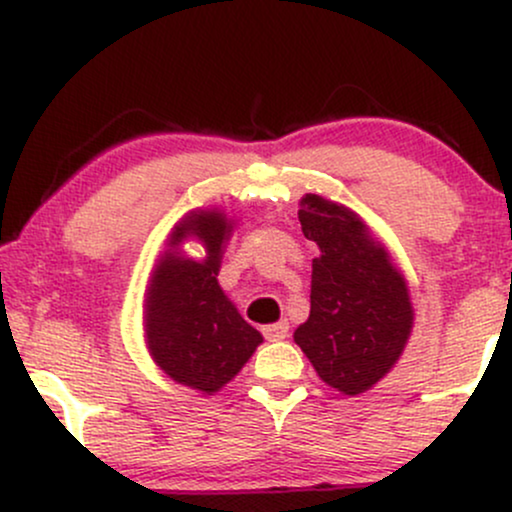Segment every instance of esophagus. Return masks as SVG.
I'll return each mask as SVG.
<instances>
[{
  "label": "esophagus",
  "mask_w": 512,
  "mask_h": 512,
  "mask_svg": "<svg viewBox=\"0 0 512 512\" xmlns=\"http://www.w3.org/2000/svg\"><path fill=\"white\" fill-rule=\"evenodd\" d=\"M262 334L269 342H281V339L289 337V325H286V322H274V325L262 327Z\"/></svg>",
  "instance_id": "34e87169"
}]
</instances>
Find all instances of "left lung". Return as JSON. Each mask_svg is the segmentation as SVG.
<instances>
[{
  "label": "left lung",
  "mask_w": 512,
  "mask_h": 512,
  "mask_svg": "<svg viewBox=\"0 0 512 512\" xmlns=\"http://www.w3.org/2000/svg\"><path fill=\"white\" fill-rule=\"evenodd\" d=\"M298 219L320 255L310 276V315L293 342L322 383L342 395H361L395 368L409 342V284L356 211L305 195Z\"/></svg>",
  "instance_id": "left-lung-1"
}]
</instances>
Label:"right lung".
<instances>
[{"mask_svg":"<svg viewBox=\"0 0 512 512\" xmlns=\"http://www.w3.org/2000/svg\"><path fill=\"white\" fill-rule=\"evenodd\" d=\"M236 219L219 207L192 209L170 228L144 293V339L170 380L199 395L231 383L264 339L219 284L223 248ZM203 245L202 258L181 245Z\"/></svg>","mask_w":512,"mask_h":512,"instance_id":"right-lung-1","label":"right lung"}]
</instances>
